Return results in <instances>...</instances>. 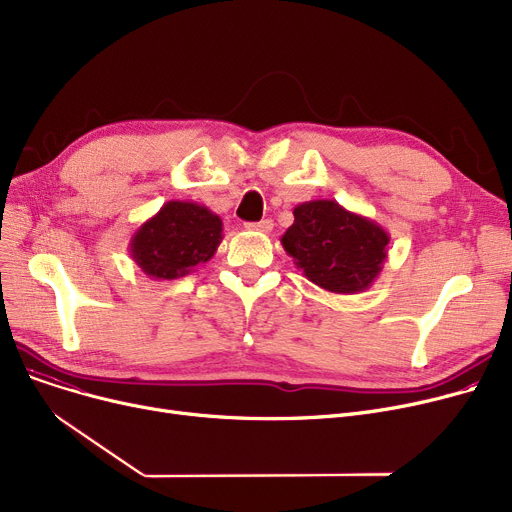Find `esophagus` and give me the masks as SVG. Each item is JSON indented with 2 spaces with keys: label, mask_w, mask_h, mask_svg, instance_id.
I'll list each match as a JSON object with an SVG mask.
<instances>
[{
  "label": "esophagus",
  "mask_w": 512,
  "mask_h": 512,
  "mask_svg": "<svg viewBox=\"0 0 512 512\" xmlns=\"http://www.w3.org/2000/svg\"><path fill=\"white\" fill-rule=\"evenodd\" d=\"M247 228L259 230V232H272L274 222H272V220H261V222H255V224H247Z\"/></svg>",
  "instance_id": "1"
}]
</instances>
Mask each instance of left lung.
<instances>
[{
	"instance_id": "left-lung-1",
	"label": "left lung",
	"mask_w": 512,
	"mask_h": 512,
	"mask_svg": "<svg viewBox=\"0 0 512 512\" xmlns=\"http://www.w3.org/2000/svg\"><path fill=\"white\" fill-rule=\"evenodd\" d=\"M292 213L294 224L280 240L309 282L328 292L357 294L380 276L390 234L378 222L332 199L305 201Z\"/></svg>"
}]
</instances>
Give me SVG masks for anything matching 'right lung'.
<instances>
[{
    "instance_id": "right-lung-1",
    "label": "right lung",
    "mask_w": 512,
    "mask_h": 512,
    "mask_svg": "<svg viewBox=\"0 0 512 512\" xmlns=\"http://www.w3.org/2000/svg\"><path fill=\"white\" fill-rule=\"evenodd\" d=\"M222 242V220L205 205L168 201L130 238V257L153 280H176L209 261Z\"/></svg>"
}]
</instances>
